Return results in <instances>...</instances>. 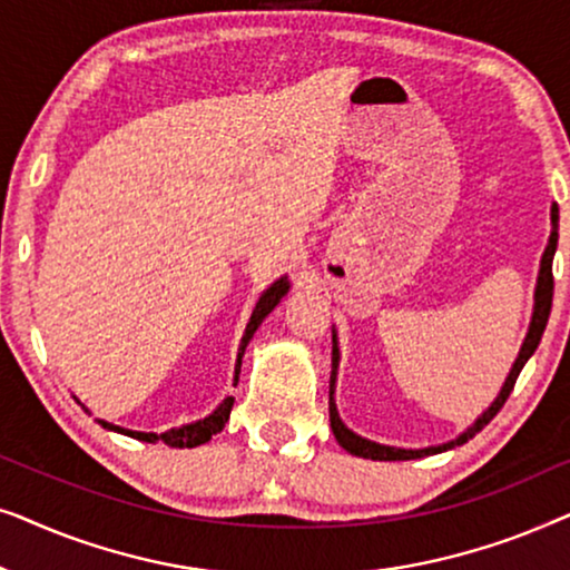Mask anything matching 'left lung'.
<instances>
[{"mask_svg":"<svg viewBox=\"0 0 570 570\" xmlns=\"http://www.w3.org/2000/svg\"><path fill=\"white\" fill-rule=\"evenodd\" d=\"M550 223H552V230H550V240L548 246H544V254L540 259V275H537V285H534V308H532V322H529V330H527V337L521 342V350L517 355V361H513L509 376H505L501 392L493 402H490V407L482 412V415L474 420V423L466 428L464 433H459L456 439H451L446 443H439V446H425V449H402V446H386V443H376L371 439H363V435H357L350 431V428L342 423L340 412H337V404H334V389H337V368H340V347H337V330L332 326V379H330V423H332V433L334 439L342 449L347 451V454H355V456H363V459H373V462H407V459H423V456H431V454H441V451H449L454 446H462L470 439H474L482 428H485L490 420H493L501 407L509 400V394L513 392V384H517L521 368H524V363L529 357L534 355L537 345H540L542 340V332L544 326H548V318H550V308H552V256H556V248H558V205L552 202L550 207Z\"/></svg>","mask_w":570,"mask_h":570,"instance_id":"left-lung-1","label":"left lung"}]
</instances>
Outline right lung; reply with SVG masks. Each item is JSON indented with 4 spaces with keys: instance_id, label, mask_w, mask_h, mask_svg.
Returning <instances> with one entry per match:
<instances>
[{
    "instance_id": "1",
    "label": "right lung",
    "mask_w": 570,
    "mask_h": 570,
    "mask_svg": "<svg viewBox=\"0 0 570 570\" xmlns=\"http://www.w3.org/2000/svg\"><path fill=\"white\" fill-rule=\"evenodd\" d=\"M287 291H291V279L279 277L272 283L267 291H264L259 295V301H256L254 306V314L252 318H248L246 324V332L244 337H240V345H238V357H236V376H233V386L238 384V373H240V361H244V353H246V345L252 342L254 332L259 330V324L267 318L272 311H275V306L279 301L285 298ZM77 400V396H75ZM230 410H233V396H225V400L217 404V407L209 412L207 417L197 420V423H189V425H181V428H170V431L166 433H142V431H129V428H121V425H114V423H106V420H98L100 425L106 428V431H114V433H121V435H129V439H137V441H147V443H168V446L174 449H194V446H202V443H207L209 439H213L215 433H220L225 423H228L230 417Z\"/></svg>"
}]
</instances>
